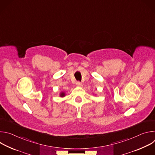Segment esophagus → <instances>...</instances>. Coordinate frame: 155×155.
Here are the masks:
<instances>
[{"mask_svg": "<svg viewBox=\"0 0 155 155\" xmlns=\"http://www.w3.org/2000/svg\"><path fill=\"white\" fill-rule=\"evenodd\" d=\"M76 85L77 86H82V83L80 82V81H77L76 83Z\"/></svg>", "mask_w": 155, "mask_h": 155, "instance_id": "34e87169", "label": "esophagus"}]
</instances>
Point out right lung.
Masks as SVG:
<instances>
[{"label": "right lung", "mask_w": 155, "mask_h": 155, "mask_svg": "<svg viewBox=\"0 0 155 155\" xmlns=\"http://www.w3.org/2000/svg\"><path fill=\"white\" fill-rule=\"evenodd\" d=\"M61 97H63V96H65V94H64V93H61V95H60Z\"/></svg>", "instance_id": "add662e5"}]
</instances>
